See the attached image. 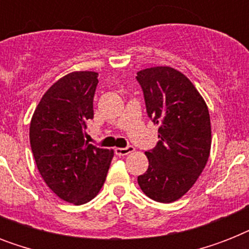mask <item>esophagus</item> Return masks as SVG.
<instances>
[{
  "label": "esophagus",
  "instance_id": "1",
  "mask_svg": "<svg viewBox=\"0 0 249 249\" xmlns=\"http://www.w3.org/2000/svg\"><path fill=\"white\" fill-rule=\"evenodd\" d=\"M133 151H134V147H133V146H128V147L125 148H115V154H116L117 156H126L129 155V154H132Z\"/></svg>",
  "mask_w": 249,
  "mask_h": 249
}]
</instances>
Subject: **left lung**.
Returning a JSON list of instances; mask_svg holds the SVG:
<instances>
[{
    "instance_id": "8db88e82",
    "label": "left lung",
    "mask_w": 249,
    "mask_h": 249,
    "mask_svg": "<svg viewBox=\"0 0 249 249\" xmlns=\"http://www.w3.org/2000/svg\"><path fill=\"white\" fill-rule=\"evenodd\" d=\"M148 117L159 126V142L146 151L148 169L138 185L152 200H178L208 161L212 132L207 103L194 84L172 67L137 72Z\"/></svg>"
}]
</instances>
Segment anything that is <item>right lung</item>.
<instances>
[{"instance_id":"right-lung-1","label":"right lung","mask_w":249,"mask_h":249,"mask_svg":"<svg viewBox=\"0 0 249 249\" xmlns=\"http://www.w3.org/2000/svg\"><path fill=\"white\" fill-rule=\"evenodd\" d=\"M98 73L77 71L53 84L42 95L29 126V142L45 183L64 201L85 204L106 181L112 150L85 141L94 117Z\"/></svg>"}]
</instances>
